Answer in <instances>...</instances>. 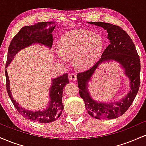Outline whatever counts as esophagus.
Returning <instances> with one entry per match:
<instances>
[{"instance_id":"34e87169","label":"esophagus","mask_w":146,"mask_h":146,"mask_svg":"<svg viewBox=\"0 0 146 146\" xmlns=\"http://www.w3.org/2000/svg\"><path fill=\"white\" fill-rule=\"evenodd\" d=\"M69 78L71 80H73V81H75V80H76V79H77V74L75 73H71V74H70Z\"/></svg>"}]
</instances>
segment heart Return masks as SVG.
Masks as SVG:
<instances>
[{"label":"heart","instance_id":"heart-1","mask_svg":"<svg viewBox=\"0 0 146 146\" xmlns=\"http://www.w3.org/2000/svg\"><path fill=\"white\" fill-rule=\"evenodd\" d=\"M103 48L104 40L100 36L75 30L65 33L60 40L58 56L63 62L74 56L75 63L79 68H87L96 62Z\"/></svg>","mask_w":146,"mask_h":146}]
</instances>
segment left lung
I'll return each instance as SVG.
<instances>
[{
    "label": "left lung",
    "mask_w": 146,
    "mask_h": 146,
    "mask_svg": "<svg viewBox=\"0 0 146 146\" xmlns=\"http://www.w3.org/2000/svg\"><path fill=\"white\" fill-rule=\"evenodd\" d=\"M90 24L104 28L108 32L110 44L102 53L101 58L89 69L78 73L79 93L83 99L87 112L98 119H112L121 116L128 109L138 93L140 85L141 63L136 47L128 34L120 27L103 22H89ZM108 60L119 61L130 79L131 90L126 98L113 103H100L91 98L87 89L90 79L99 64Z\"/></svg>",
    "instance_id": "8db88e82"
}]
</instances>
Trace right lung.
<instances>
[{
  "label": "right lung",
  "mask_w": 146,
  "mask_h": 146,
  "mask_svg": "<svg viewBox=\"0 0 146 146\" xmlns=\"http://www.w3.org/2000/svg\"><path fill=\"white\" fill-rule=\"evenodd\" d=\"M52 23H53L43 22L31 26L23 27L10 42L8 48L6 67L9 64L15 55L18 51L32 44L40 43L51 48L53 42L52 32L54 30L55 26L50 27L48 29H46V27L48 25H50ZM5 76L6 88L8 95L11 99L13 104L21 115L31 121L45 123L56 121L60 117L64 109V106L62 102L63 88L66 84L68 83L67 73H64L62 76L53 79V84L50 90L51 102H49L48 108L42 111H31L23 109L20 106L17 102L13 99L9 90V80L7 70H5Z\"/></svg>",
  "instance_id": "1"
}]
</instances>
